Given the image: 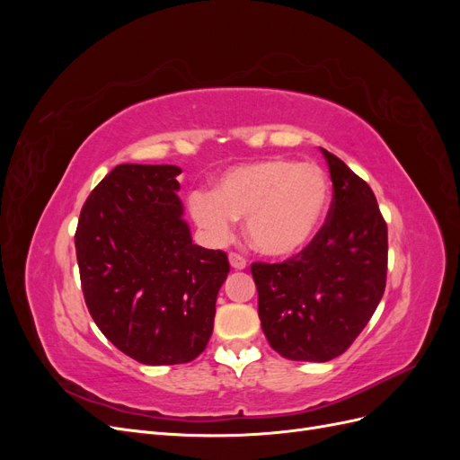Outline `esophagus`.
I'll return each instance as SVG.
<instances>
[{"instance_id":"esophagus-1","label":"esophagus","mask_w":460,"mask_h":460,"mask_svg":"<svg viewBox=\"0 0 460 460\" xmlns=\"http://www.w3.org/2000/svg\"><path fill=\"white\" fill-rule=\"evenodd\" d=\"M228 261H230V267L235 269V270H243L245 269V259L240 255V253H230L228 255Z\"/></svg>"}]
</instances>
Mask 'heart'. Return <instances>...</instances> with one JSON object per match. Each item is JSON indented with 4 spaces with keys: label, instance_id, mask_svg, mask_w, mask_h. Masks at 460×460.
Wrapping results in <instances>:
<instances>
[{
    "label": "heart",
    "instance_id": "obj_1",
    "mask_svg": "<svg viewBox=\"0 0 460 460\" xmlns=\"http://www.w3.org/2000/svg\"><path fill=\"white\" fill-rule=\"evenodd\" d=\"M330 203L326 172L314 163L267 159L235 166L218 180L215 191H196L191 215L211 238L225 242L234 220L245 218V235L255 252L272 259L301 253Z\"/></svg>",
    "mask_w": 460,
    "mask_h": 460
}]
</instances>
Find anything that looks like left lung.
<instances>
[{"mask_svg": "<svg viewBox=\"0 0 460 460\" xmlns=\"http://www.w3.org/2000/svg\"><path fill=\"white\" fill-rule=\"evenodd\" d=\"M333 199L313 242L284 262H253L261 328L274 351L326 363L349 349L384 296L387 226L374 191L320 147Z\"/></svg>", "mask_w": 460, "mask_h": 460, "instance_id": "obj_1", "label": "left lung"}]
</instances>
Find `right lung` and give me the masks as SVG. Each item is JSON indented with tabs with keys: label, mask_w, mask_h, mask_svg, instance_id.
Returning <instances> with one entry per match:
<instances>
[{
	"label": "right lung",
	"mask_w": 460,
	"mask_h": 460,
	"mask_svg": "<svg viewBox=\"0 0 460 460\" xmlns=\"http://www.w3.org/2000/svg\"><path fill=\"white\" fill-rule=\"evenodd\" d=\"M174 164H119L88 196L75 234L80 282L103 336L142 365L203 353L230 272L220 249L191 243Z\"/></svg>",
	"instance_id": "obj_1"
}]
</instances>
